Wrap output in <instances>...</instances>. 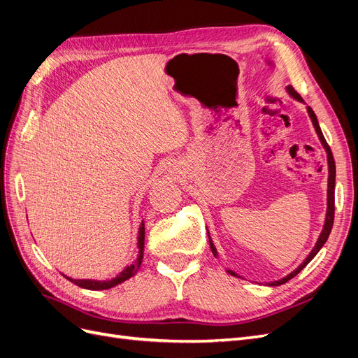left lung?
Returning <instances> with one entry per match:
<instances>
[{
  "mask_svg": "<svg viewBox=\"0 0 358 358\" xmlns=\"http://www.w3.org/2000/svg\"><path fill=\"white\" fill-rule=\"evenodd\" d=\"M286 91H287V94L292 97V99H295L296 101H299V103H303V100L301 99V96L298 94V92L292 88V85H287L286 87ZM306 104V103H303ZM307 108V112H308V116H310V119H311V122H313V125H314V129H315V132H317V136H319V140H320V143H322V145L324 148V150H326V156H327V208H326V218H324V224H323V229H322V233H320V236H319V239H317V242H315V245H314V248L311 249V252L307 255V258L303 259L299 266L292 271V273H289L287 275H285L283 279H280V280H275V282H270V283H267V286H280V285H283V283H286V282H289L290 279H292V277H295L303 267L307 266V264L317 255L319 254V250L324 246V243H326V241H327V237H329V234H330V231H332V226H334V215H335V180H336V166H335V159H334V155H332V150H330V148L327 145V143H326V140H324V137H323V132H322V129H320V125H319V121H317V116H315V113L313 112V109L310 108V106H306ZM206 231H208V229H206ZM208 239H209V246H210V250H213V254H214V257L215 258H218V252H217V248L214 246V242H213V239H210V236H209V231H208ZM227 273L229 274H231V275H236V277H241L239 274H236L233 270H227Z\"/></svg>",
  "mask_w": 358,
  "mask_h": 358,
  "instance_id": "obj_1",
  "label": "left lung"
}]
</instances>
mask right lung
Returning a JSON list of instances; mask_svg holds the SVG:
<instances>
[{
    "instance_id": "right-lung-1",
    "label": "right lung",
    "mask_w": 358,
    "mask_h": 358,
    "mask_svg": "<svg viewBox=\"0 0 358 358\" xmlns=\"http://www.w3.org/2000/svg\"><path fill=\"white\" fill-rule=\"evenodd\" d=\"M144 234H145V230H144V221H141L140 224V229H138V237H137V248H138V255L136 258V261L129 264V266H127L121 273H117L115 277H112V279H108V280H96V279H72V277L63 274L66 279H68L69 282L75 283L76 286L79 287H84V289H88V290H104V289H110V287H115L117 285L124 283L125 280L131 279L132 275H136L141 262H143V255H144Z\"/></svg>"
}]
</instances>
